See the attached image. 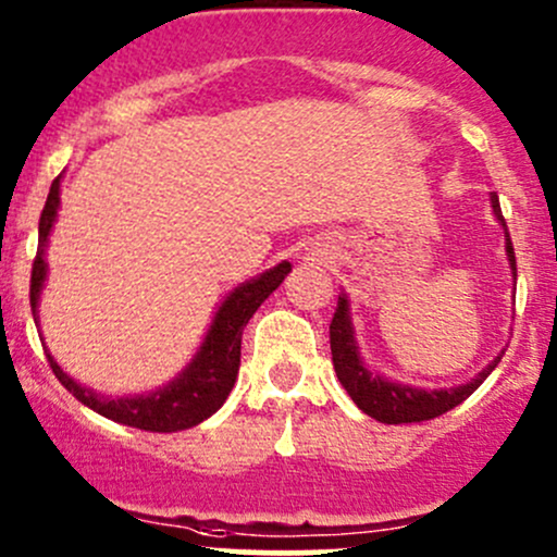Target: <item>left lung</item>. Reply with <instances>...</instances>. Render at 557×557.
Instances as JSON below:
<instances>
[{
  "instance_id": "obj_1",
  "label": "left lung",
  "mask_w": 557,
  "mask_h": 557,
  "mask_svg": "<svg viewBox=\"0 0 557 557\" xmlns=\"http://www.w3.org/2000/svg\"><path fill=\"white\" fill-rule=\"evenodd\" d=\"M492 200V211L497 216V222L505 230V256L510 261L512 277H516V253H512L510 235H507V224L499 211V198L497 195H488ZM330 351H333V368L338 375L341 386L348 391V396L354 399V405L362 409L364 414L375 418L377 423L399 425V423H423V420L438 418V414L455 409L460 401H466L481 383L492 375V370L497 368L499 359L505 351H499L492 362L475 377H470L468 383L449 388H414L409 383L391 381V377L381 375V372L370 370V364L362 359L359 351L357 330L351 322V304H348L346 293L338 296V309H335L333 322H330Z\"/></svg>"
}]
</instances>
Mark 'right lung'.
Returning a JSON list of instances; mask_svg holds the SVG:
<instances>
[{
    "mask_svg": "<svg viewBox=\"0 0 557 557\" xmlns=\"http://www.w3.org/2000/svg\"><path fill=\"white\" fill-rule=\"evenodd\" d=\"M60 209V176L52 182L50 195H47L45 211L39 219V248H36L34 272H30V311L34 322L39 325V298L47 283V243L54 227ZM290 261H280L277 267L256 274L237 288H232L224 301L219 304L209 330L203 335V344L198 346L195 357L189 359L187 368L176 377H171L166 386L148 391V394L134 396H106L97 394L95 388L82 386L76 377L54 362V357L47 351L50 368L60 383L76 396L82 405L95 409L102 418L113 423L139 428V431L152 433H174L185 431L203 423L211 418L219 407L227 401L232 386L237 381L240 370V341L248 320L256 314V309L267 301L269 293L277 290L280 283L288 277Z\"/></svg>",
    "mask_w": 557,
    "mask_h": 557,
    "instance_id": "add662e5",
    "label": "right lung"
}]
</instances>
